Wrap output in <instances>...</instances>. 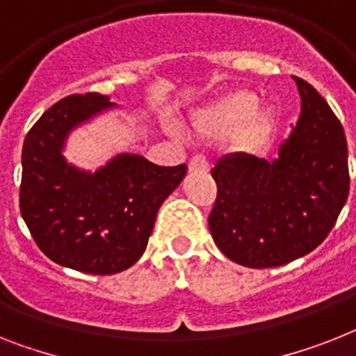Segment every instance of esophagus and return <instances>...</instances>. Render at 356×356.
<instances>
[{"mask_svg":"<svg viewBox=\"0 0 356 356\" xmlns=\"http://www.w3.org/2000/svg\"><path fill=\"white\" fill-rule=\"evenodd\" d=\"M188 168H190V172H210V163H208V159H206L204 155H193L192 161H190V164H188Z\"/></svg>","mask_w":356,"mask_h":356,"instance_id":"obj_1","label":"esophagus"}]
</instances>
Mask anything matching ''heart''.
I'll list each match as a JSON object with an SVG mask.
<instances>
[{"mask_svg":"<svg viewBox=\"0 0 356 356\" xmlns=\"http://www.w3.org/2000/svg\"><path fill=\"white\" fill-rule=\"evenodd\" d=\"M257 104L259 97L253 92H229L193 113V132L206 139H222L235 131V146L243 150L255 148L270 136L275 122V110L268 104L257 107Z\"/></svg>","mask_w":356,"mask_h":356,"instance_id":"b5f03b06","label":"heart"}]
</instances>
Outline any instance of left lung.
Here are the masks:
<instances>
[{
  "label": "left lung",
  "instance_id": "left-lung-1",
  "mask_svg": "<svg viewBox=\"0 0 356 356\" xmlns=\"http://www.w3.org/2000/svg\"><path fill=\"white\" fill-rule=\"evenodd\" d=\"M293 79L302 113L279 157L232 154L211 170V237L229 261L248 268H275L313 252L348 201L344 128L309 83Z\"/></svg>",
  "mask_w": 356,
  "mask_h": 356
}]
</instances>
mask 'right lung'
I'll return each mask as SVG.
<instances>
[{
	"mask_svg": "<svg viewBox=\"0 0 356 356\" xmlns=\"http://www.w3.org/2000/svg\"><path fill=\"white\" fill-rule=\"evenodd\" d=\"M110 106L108 95H68L35 121L21 152L19 210L32 238L56 264L92 275L119 273L139 261L161 204L188 170L130 154L94 173L67 164L68 132Z\"/></svg>",
	"mask_w": 356,
	"mask_h": 356,
	"instance_id": "add662e5",
	"label": "right lung"
}]
</instances>
